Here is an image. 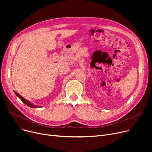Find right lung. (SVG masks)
I'll return each instance as SVG.
<instances>
[{
	"mask_svg": "<svg viewBox=\"0 0 152 152\" xmlns=\"http://www.w3.org/2000/svg\"><path fill=\"white\" fill-rule=\"evenodd\" d=\"M14 92H15V94L17 95V96H18L19 98H20V99L24 103H25V104L26 105H28V107H32V108H37V107H38V106H35V105H33V104H31V103L29 102H28V100H26L25 99H24L23 97H21L20 95H19L18 93H17L16 92H15L14 91Z\"/></svg>",
	"mask_w": 152,
	"mask_h": 152,
	"instance_id": "obj_1",
	"label": "right lung"
}]
</instances>
